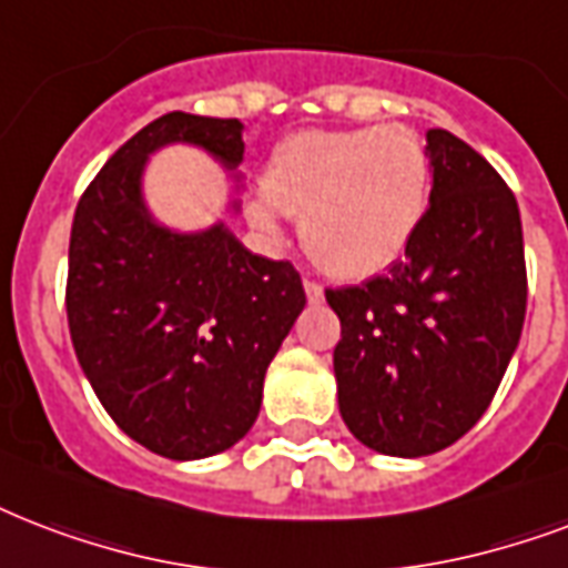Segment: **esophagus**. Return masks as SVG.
I'll return each mask as SVG.
<instances>
[{"label": "esophagus", "instance_id": "1", "mask_svg": "<svg viewBox=\"0 0 568 568\" xmlns=\"http://www.w3.org/2000/svg\"><path fill=\"white\" fill-rule=\"evenodd\" d=\"M303 292H306V301L310 303H322L324 301V288L313 280H303Z\"/></svg>", "mask_w": 568, "mask_h": 568}]
</instances>
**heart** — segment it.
<instances>
[{
	"mask_svg": "<svg viewBox=\"0 0 568 568\" xmlns=\"http://www.w3.org/2000/svg\"><path fill=\"white\" fill-rule=\"evenodd\" d=\"M262 187L246 202L255 229L274 235L280 216H294L315 265L363 280L402 258L417 235L432 163L405 124L297 133L274 151Z\"/></svg>",
	"mask_w": 568,
	"mask_h": 568,
	"instance_id": "obj_1",
	"label": "heart"
}]
</instances>
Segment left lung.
I'll return each mask as SVG.
<instances>
[{"mask_svg":"<svg viewBox=\"0 0 568 568\" xmlns=\"http://www.w3.org/2000/svg\"><path fill=\"white\" fill-rule=\"evenodd\" d=\"M432 193L405 258L327 288L339 414L375 453L432 456L476 426L527 310L521 214L495 166L449 130L426 133Z\"/></svg>","mask_w":568,"mask_h":568,"instance_id":"8db88e82","label":"left lung"}]
</instances>
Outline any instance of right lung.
I'll return each mask as SVG.
<instances>
[{
	"instance_id": "obj_1",
	"label": "right lung",
	"mask_w": 568,
	"mask_h": 568,
	"mask_svg": "<svg viewBox=\"0 0 568 568\" xmlns=\"http://www.w3.org/2000/svg\"><path fill=\"white\" fill-rule=\"evenodd\" d=\"M241 133L237 119L166 112L103 163L73 214L64 306L77 361L115 426L175 462L216 456L253 428L267 366L306 306L292 262L250 253L226 223L166 229L142 199L154 151L196 145L235 175Z\"/></svg>"
}]
</instances>
